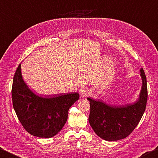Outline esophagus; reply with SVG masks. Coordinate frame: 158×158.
Here are the masks:
<instances>
[{"instance_id":"34e87169","label":"esophagus","mask_w":158,"mask_h":158,"mask_svg":"<svg viewBox=\"0 0 158 158\" xmlns=\"http://www.w3.org/2000/svg\"><path fill=\"white\" fill-rule=\"evenodd\" d=\"M89 91L87 87H82L80 89V95H81V96L82 98L87 97L88 94H89Z\"/></svg>"}]
</instances>
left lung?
<instances>
[{"label": "left lung", "mask_w": 158, "mask_h": 158, "mask_svg": "<svg viewBox=\"0 0 158 158\" xmlns=\"http://www.w3.org/2000/svg\"><path fill=\"white\" fill-rule=\"evenodd\" d=\"M142 87L136 101L125 105H110L101 100L87 98L90 104L89 122L96 134L106 141L124 139L134 131L145 111L147 83L144 71L140 69Z\"/></svg>", "instance_id": "1"}]
</instances>
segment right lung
Returning a JSON list of instances; mask_svg holds the SVG:
<instances>
[{"label":"right lung","instance_id":"obj_1","mask_svg":"<svg viewBox=\"0 0 158 158\" xmlns=\"http://www.w3.org/2000/svg\"><path fill=\"white\" fill-rule=\"evenodd\" d=\"M13 107L26 131L33 136L51 138L56 135L66 122L71 106L79 98L77 92L38 95L30 89L19 65L13 78Z\"/></svg>","mask_w":158,"mask_h":158}]
</instances>
